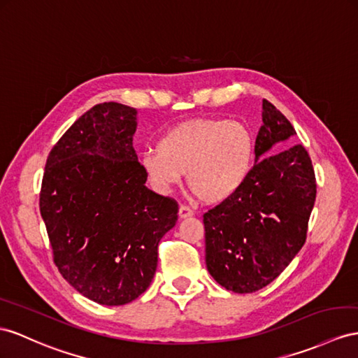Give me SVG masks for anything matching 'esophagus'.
Listing matches in <instances>:
<instances>
[{
    "mask_svg": "<svg viewBox=\"0 0 358 358\" xmlns=\"http://www.w3.org/2000/svg\"><path fill=\"white\" fill-rule=\"evenodd\" d=\"M192 215H194V212L187 207V206H180V210H178V216L181 219H186V217H190Z\"/></svg>",
    "mask_w": 358,
    "mask_h": 358,
    "instance_id": "1",
    "label": "esophagus"
}]
</instances>
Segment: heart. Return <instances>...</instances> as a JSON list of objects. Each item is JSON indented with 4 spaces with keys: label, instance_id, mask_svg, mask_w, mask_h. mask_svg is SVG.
Here are the masks:
<instances>
[{
    "label": "heart",
    "instance_id": "b5f03b06",
    "mask_svg": "<svg viewBox=\"0 0 358 358\" xmlns=\"http://www.w3.org/2000/svg\"><path fill=\"white\" fill-rule=\"evenodd\" d=\"M255 143L248 127L219 117H198L164 133L157 148L146 150L141 166L152 189L168 194L182 173L187 186L207 204L230 199L250 178Z\"/></svg>",
    "mask_w": 358,
    "mask_h": 358
}]
</instances>
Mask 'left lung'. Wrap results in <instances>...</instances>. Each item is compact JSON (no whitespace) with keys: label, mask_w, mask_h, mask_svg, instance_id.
Here are the masks:
<instances>
[{"label":"left lung","mask_w":358,"mask_h":358,"mask_svg":"<svg viewBox=\"0 0 358 358\" xmlns=\"http://www.w3.org/2000/svg\"><path fill=\"white\" fill-rule=\"evenodd\" d=\"M262 119L250 178L204 213L207 269L234 293L266 287L289 266L306 243L316 199L308 152L302 145L288 146L295 128L266 99Z\"/></svg>","instance_id":"left-lung-1"}]
</instances>
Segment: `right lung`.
Returning a JSON list of instances; mask_svg holds the SVG:
<instances>
[{"label":"right lung","instance_id":"obj_1","mask_svg":"<svg viewBox=\"0 0 358 358\" xmlns=\"http://www.w3.org/2000/svg\"><path fill=\"white\" fill-rule=\"evenodd\" d=\"M137 110L96 104L51 150L41 215L54 263L72 287L103 306H124L148 289L162 237L176 225V199L145 186L133 148Z\"/></svg>","mask_w":358,"mask_h":358}]
</instances>
